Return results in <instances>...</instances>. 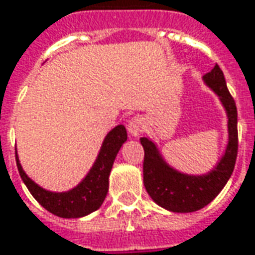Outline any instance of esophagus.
<instances>
[{
	"label": "esophagus",
	"mask_w": 255,
	"mask_h": 255,
	"mask_svg": "<svg viewBox=\"0 0 255 255\" xmlns=\"http://www.w3.org/2000/svg\"><path fill=\"white\" fill-rule=\"evenodd\" d=\"M144 122L141 118H133L130 122L128 124V130L133 137H138L144 131Z\"/></svg>",
	"instance_id": "obj_1"
}]
</instances>
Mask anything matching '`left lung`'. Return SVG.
I'll use <instances>...</instances> for the list:
<instances>
[{
	"mask_svg": "<svg viewBox=\"0 0 255 255\" xmlns=\"http://www.w3.org/2000/svg\"><path fill=\"white\" fill-rule=\"evenodd\" d=\"M204 82L215 91L228 114L229 143L218 165L207 175L190 176L175 171L165 162L157 145L147 137L140 138L144 148L143 176L144 187L150 197L172 212H193L204 208L218 196L231 178L238 157V110L235 100L226 87L219 65L204 75Z\"/></svg>",
	"mask_w": 255,
	"mask_h": 255,
	"instance_id": "1",
	"label": "left lung"
}]
</instances>
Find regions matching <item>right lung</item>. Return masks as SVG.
I'll return each instance as SVG.
<instances>
[{
  "label": "right lung",
  "mask_w": 255,
  "mask_h": 255,
  "mask_svg": "<svg viewBox=\"0 0 255 255\" xmlns=\"http://www.w3.org/2000/svg\"><path fill=\"white\" fill-rule=\"evenodd\" d=\"M128 140V133L124 125H118L107 134L96 162L87 176L69 191L52 193L44 190L31 180L19 164L16 155L17 171L29 189L31 196L43 205L47 211L61 218H80L98 210L104 203L108 193V178L118 151Z\"/></svg>",
  "instance_id": "obj_1"
}]
</instances>
